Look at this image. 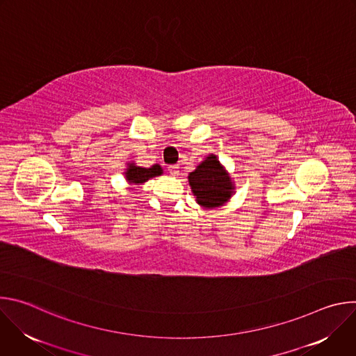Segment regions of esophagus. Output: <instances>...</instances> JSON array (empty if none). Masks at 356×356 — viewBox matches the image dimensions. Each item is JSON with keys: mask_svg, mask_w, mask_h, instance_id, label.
I'll use <instances>...</instances> for the list:
<instances>
[{"mask_svg": "<svg viewBox=\"0 0 356 356\" xmlns=\"http://www.w3.org/2000/svg\"><path fill=\"white\" fill-rule=\"evenodd\" d=\"M179 169H180V168H179V166H176V165H173V166H169V168H168L169 173H170L173 177H177V176H179V172H180Z\"/></svg>", "mask_w": 356, "mask_h": 356, "instance_id": "obj_1", "label": "esophagus"}]
</instances>
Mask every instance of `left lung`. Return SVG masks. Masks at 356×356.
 Wrapping results in <instances>:
<instances>
[{
  "label": "left lung",
  "instance_id": "8db88e82",
  "mask_svg": "<svg viewBox=\"0 0 356 356\" xmlns=\"http://www.w3.org/2000/svg\"><path fill=\"white\" fill-rule=\"evenodd\" d=\"M187 179L197 204L206 210L227 204L235 194V181L214 154L206 156Z\"/></svg>",
  "mask_w": 356,
  "mask_h": 356
}]
</instances>
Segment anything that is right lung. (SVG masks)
Instances as JSON below:
<instances>
[{
    "instance_id": "obj_1",
    "label": "right lung",
    "mask_w": 356,
    "mask_h": 356,
    "mask_svg": "<svg viewBox=\"0 0 356 356\" xmlns=\"http://www.w3.org/2000/svg\"><path fill=\"white\" fill-rule=\"evenodd\" d=\"M161 175H163V169L159 165H154L150 168H140L135 162H128L127 169L124 172L125 180L128 181V184H134V186H140L149 179H154Z\"/></svg>"
}]
</instances>
